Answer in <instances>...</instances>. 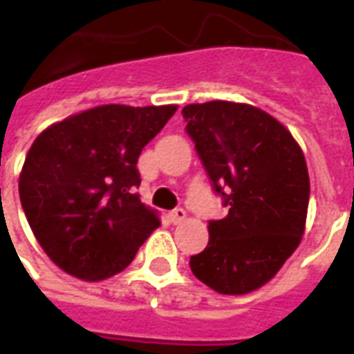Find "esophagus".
<instances>
[{
    "instance_id": "obj_1",
    "label": "esophagus",
    "mask_w": 354,
    "mask_h": 354,
    "mask_svg": "<svg viewBox=\"0 0 354 354\" xmlns=\"http://www.w3.org/2000/svg\"><path fill=\"white\" fill-rule=\"evenodd\" d=\"M185 217H187V213L183 212L182 207H176V209H172V212L169 213V221H171L172 225H178V223H182Z\"/></svg>"
}]
</instances>
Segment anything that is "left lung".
<instances>
[{
	"instance_id": "obj_1",
	"label": "left lung",
	"mask_w": 354,
	"mask_h": 354,
	"mask_svg": "<svg viewBox=\"0 0 354 354\" xmlns=\"http://www.w3.org/2000/svg\"><path fill=\"white\" fill-rule=\"evenodd\" d=\"M185 131L228 207L209 221V241L189 267L225 295L269 282L299 247L306 223L310 180L303 150L282 124L258 107L234 102L191 104Z\"/></svg>"
}]
</instances>
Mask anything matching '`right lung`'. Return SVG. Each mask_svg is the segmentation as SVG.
Instances as JSON below:
<instances>
[{"label":"right lung","mask_w":354,"mask_h":354,"mask_svg":"<svg viewBox=\"0 0 354 354\" xmlns=\"http://www.w3.org/2000/svg\"><path fill=\"white\" fill-rule=\"evenodd\" d=\"M176 105H100L35 139L20 174L27 223L50 260L81 280L128 267L158 215L141 202L137 159Z\"/></svg>","instance_id":"add662e5"}]
</instances>
